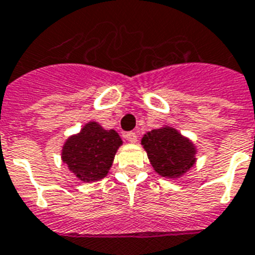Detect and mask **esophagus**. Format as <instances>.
I'll use <instances>...</instances> for the list:
<instances>
[{
    "label": "esophagus",
    "mask_w": 255,
    "mask_h": 255,
    "mask_svg": "<svg viewBox=\"0 0 255 255\" xmlns=\"http://www.w3.org/2000/svg\"><path fill=\"white\" fill-rule=\"evenodd\" d=\"M125 139L129 143H136V134L135 132H126L125 134Z\"/></svg>",
    "instance_id": "esophagus-1"
}]
</instances>
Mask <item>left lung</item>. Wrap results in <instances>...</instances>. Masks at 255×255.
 <instances>
[{"label":"left lung","instance_id":"left-lung-1","mask_svg":"<svg viewBox=\"0 0 255 255\" xmlns=\"http://www.w3.org/2000/svg\"><path fill=\"white\" fill-rule=\"evenodd\" d=\"M140 144L153 170L164 178H181L197 163L194 142L168 124L143 134Z\"/></svg>","mask_w":255,"mask_h":255}]
</instances>
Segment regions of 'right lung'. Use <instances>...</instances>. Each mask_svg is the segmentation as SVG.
Wrapping results in <instances>:
<instances>
[{
  "label": "right lung",
  "instance_id": "obj_1",
  "mask_svg": "<svg viewBox=\"0 0 255 255\" xmlns=\"http://www.w3.org/2000/svg\"><path fill=\"white\" fill-rule=\"evenodd\" d=\"M123 139L116 130L88 121L81 131L67 136L61 148V160L82 182H96L109 173Z\"/></svg>",
  "mask_w": 255,
  "mask_h": 255
}]
</instances>
